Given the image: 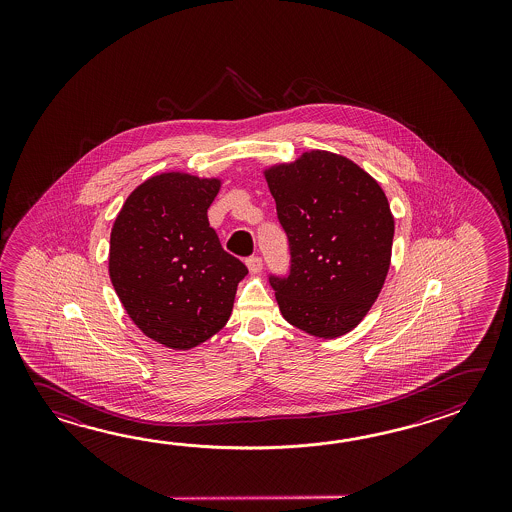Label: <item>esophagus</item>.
<instances>
[{"label":"esophagus","mask_w":512,"mask_h":512,"mask_svg":"<svg viewBox=\"0 0 512 512\" xmlns=\"http://www.w3.org/2000/svg\"><path fill=\"white\" fill-rule=\"evenodd\" d=\"M247 267H249V271L252 272V274H256V272L261 271V267H263V263H261L260 256H251L249 260H247Z\"/></svg>","instance_id":"obj_1"}]
</instances>
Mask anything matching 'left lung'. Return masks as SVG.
<instances>
[{"label": "left lung", "mask_w": 512, "mask_h": 512, "mask_svg": "<svg viewBox=\"0 0 512 512\" xmlns=\"http://www.w3.org/2000/svg\"><path fill=\"white\" fill-rule=\"evenodd\" d=\"M289 241L285 276L269 274L283 318L335 338L370 311L390 269L393 216L379 183L342 155L307 152L265 172Z\"/></svg>", "instance_id": "8db88e82"}]
</instances>
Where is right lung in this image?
I'll return each mask as SVG.
<instances>
[{
  "instance_id": "right-lung-1",
  "label": "right lung",
  "mask_w": 512,
  "mask_h": 512,
  "mask_svg": "<svg viewBox=\"0 0 512 512\" xmlns=\"http://www.w3.org/2000/svg\"><path fill=\"white\" fill-rule=\"evenodd\" d=\"M218 190V179L155 175L131 192L111 229V283L135 326L166 348H196L218 333L249 272L208 223Z\"/></svg>"
}]
</instances>
